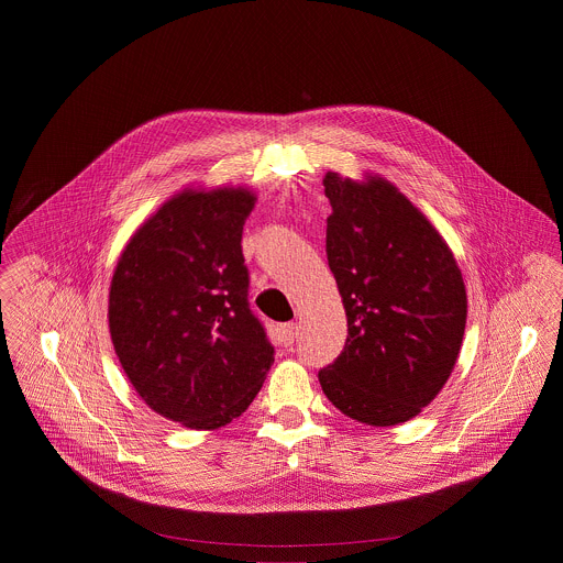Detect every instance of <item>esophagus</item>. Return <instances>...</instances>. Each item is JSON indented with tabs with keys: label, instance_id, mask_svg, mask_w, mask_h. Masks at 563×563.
<instances>
[{
	"label": "esophagus",
	"instance_id": "obj_1",
	"mask_svg": "<svg viewBox=\"0 0 563 563\" xmlns=\"http://www.w3.org/2000/svg\"><path fill=\"white\" fill-rule=\"evenodd\" d=\"M296 323H285L283 328H280V334H283V341H285V345H291L294 343V339H296Z\"/></svg>",
	"mask_w": 563,
	"mask_h": 563
}]
</instances>
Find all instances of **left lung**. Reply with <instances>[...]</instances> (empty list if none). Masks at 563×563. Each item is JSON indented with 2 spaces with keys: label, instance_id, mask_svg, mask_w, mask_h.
Returning <instances> with one entry per match:
<instances>
[{
  "label": "left lung",
  "instance_id": "left-lung-1",
  "mask_svg": "<svg viewBox=\"0 0 563 563\" xmlns=\"http://www.w3.org/2000/svg\"><path fill=\"white\" fill-rule=\"evenodd\" d=\"M325 252L347 341L318 372L345 417L389 428L415 419L450 378L463 343L467 296L452 250L389 180L328 172Z\"/></svg>",
  "mask_w": 563,
  "mask_h": 563
}]
</instances>
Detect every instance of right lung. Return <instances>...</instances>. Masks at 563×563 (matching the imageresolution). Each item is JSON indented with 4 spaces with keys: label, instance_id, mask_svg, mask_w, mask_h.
Listing matches in <instances>:
<instances>
[{
    "label": "right lung",
    "instance_id": "1",
    "mask_svg": "<svg viewBox=\"0 0 563 563\" xmlns=\"http://www.w3.org/2000/svg\"><path fill=\"white\" fill-rule=\"evenodd\" d=\"M247 187H187L146 218L109 289V332L137 396L159 417L218 430L243 415L274 363L252 313Z\"/></svg>",
    "mask_w": 563,
    "mask_h": 563
}]
</instances>
